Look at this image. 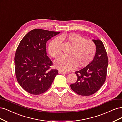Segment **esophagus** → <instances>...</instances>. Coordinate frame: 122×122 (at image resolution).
Listing matches in <instances>:
<instances>
[{"mask_svg":"<svg viewBox=\"0 0 122 122\" xmlns=\"http://www.w3.org/2000/svg\"><path fill=\"white\" fill-rule=\"evenodd\" d=\"M58 74H66V72H64V71H58Z\"/></svg>","mask_w":122,"mask_h":122,"instance_id":"34e87169","label":"esophagus"}]
</instances>
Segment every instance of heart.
<instances>
[{
  "label": "heart",
  "instance_id": "1",
  "mask_svg": "<svg viewBox=\"0 0 122 122\" xmlns=\"http://www.w3.org/2000/svg\"><path fill=\"white\" fill-rule=\"evenodd\" d=\"M61 39H65L72 48L69 56H62L54 61L58 69L68 71L73 70L78 65L79 67L84 66L93 60L96 52V46L91 41L76 33L63 35L52 40L48 45V53L52 57H56L61 53Z\"/></svg>",
  "mask_w": 122,
  "mask_h": 122
}]
</instances>
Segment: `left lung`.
Listing matches in <instances>:
<instances>
[{"instance_id": "1", "label": "left lung", "mask_w": 122, "mask_h": 122, "mask_svg": "<svg viewBox=\"0 0 122 122\" xmlns=\"http://www.w3.org/2000/svg\"><path fill=\"white\" fill-rule=\"evenodd\" d=\"M96 46L93 60L85 68L75 72L78 79L70 85L79 95L89 96L95 93L104 84L107 76L108 57L102 42L92 39Z\"/></svg>"}]
</instances>
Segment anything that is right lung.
Returning a JSON list of instances; mask_svg holds the SVG:
<instances>
[{"label":"right lung","mask_w":122,"mask_h":122,"mask_svg":"<svg viewBox=\"0 0 122 122\" xmlns=\"http://www.w3.org/2000/svg\"><path fill=\"white\" fill-rule=\"evenodd\" d=\"M60 33L36 29L20 42L15 56V72L19 84L28 93H44L58 74V70H49L52 62L47 56L46 44Z\"/></svg>","instance_id":"right-lung-1"}]
</instances>
